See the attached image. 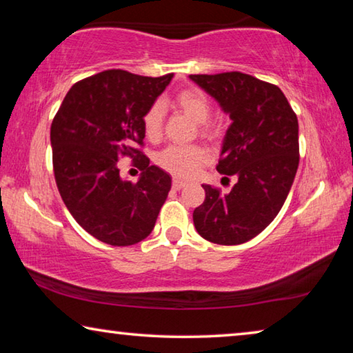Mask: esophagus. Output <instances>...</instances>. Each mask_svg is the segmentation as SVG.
Listing matches in <instances>:
<instances>
[{
    "label": "esophagus",
    "mask_w": 353,
    "mask_h": 353,
    "mask_svg": "<svg viewBox=\"0 0 353 353\" xmlns=\"http://www.w3.org/2000/svg\"><path fill=\"white\" fill-rule=\"evenodd\" d=\"M185 185H187V182L181 181V179H174V181H172V188L174 190H182Z\"/></svg>",
    "instance_id": "obj_1"
}]
</instances>
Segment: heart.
<instances>
[{"label":"heart","mask_w":353,"mask_h":353,"mask_svg":"<svg viewBox=\"0 0 353 353\" xmlns=\"http://www.w3.org/2000/svg\"><path fill=\"white\" fill-rule=\"evenodd\" d=\"M174 104L185 115H188L196 124H201L204 135L216 132L213 124L208 121L212 117V105L207 97L199 90H182L176 94ZM163 107L160 103L152 104L143 117V128L149 139H157L162 132ZM207 160V152L199 146H170L159 154L157 163L166 171L181 177H190L198 171Z\"/></svg>","instance_id":"1"}]
</instances>
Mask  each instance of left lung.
<instances>
[{
	"label": "left lung",
	"mask_w": 353,
	"mask_h": 353,
	"mask_svg": "<svg viewBox=\"0 0 353 353\" xmlns=\"http://www.w3.org/2000/svg\"><path fill=\"white\" fill-rule=\"evenodd\" d=\"M190 79L232 119L216 170L236 179L227 194L202 185L205 201L193 212L194 227L207 241L246 243L272 223L294 182L297 117L279 87L254 76L230 71L191 74Z\"/></svg>",
	"instance_id": "left-lung-1"
}]
</instances>
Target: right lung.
I'll list each match as a JSON object with an SVG mask.
<instances>
[{
	"mask_svg": "<svg viewBox=\"0 0 353 353\" xmlns=\"http://www.w3.org/2000/svg\"><path fill=\"white\" fill-rule=\"evenodd\" d=\"M172 74L146 77L109 70L74 83L51 124L52 166L65 205L83 230L110 246L151 234L171 190V176L143 155V117ZM139 158L137 184L119 176L117 160Z\"/></svg>",
	"mask_w": 353,
	"mask_h": 353,
	"instance_id": "add662e5",
	"label": "right lung"
}]
</instances>
